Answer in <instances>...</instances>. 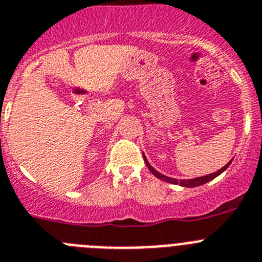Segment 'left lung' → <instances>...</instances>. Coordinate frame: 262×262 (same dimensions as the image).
<instances>
[{
  "instance_id": "8db88e82",
  "label": "left lung",
  "mask_w": 262,
  "mask_h": 262,
  "mask_svg": "<svg viewBox=\"0 0 262 262\" xmlns=\"http://www.w3.org/2000/svg\"><path fill=\"white\" fill-rule=\"evenodd\" d=\"M143 160H145L146 166H147V168L151 171V173L154 176H157L158 179H160V180L163 181H167V183L169 184H176V185H181V187H187V188H194V187H199V185H204V184L209 183L210 180H213L214 178H216L218 175H221L223 171H226V169L228 168V166L231 164V162L232 160H230L227 164H226L225 167H222V168L219 169V171L214 172V173H210V175H206V176H201V178H194V179H188V180H178V179H173V178H168V176L163 175V173H160V172H158L157 169L152 168L151 164L148 163L147 159H146V157L143 155Z\"/></svg>"
}]
</instances>
